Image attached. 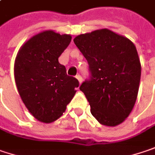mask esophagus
<instances>
[{
    "label": "esophagus",
    "mask_w": 155,
    "mask_h": 155,
    "mask_svg": "<svg viewBox=\"0 0 155 155\" xmlns=\"http://www.w3.org/2000/svg\"><path fill=\"white\" fill-rule=\"evenodd\" d=\"M76 78H77V79L78 80V82H79V84H81L82 80H83V79H82L81 75H79V74H78V75H77V76H76Z\"/></svg>",
    "instance_id": "1"
}]
</instances>
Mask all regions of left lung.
<instances>
[{"instance_id": "obj_1", "label": "left lung", "mask_w": 155, "mask_h": 155, "mask_svg": "<svg viewBox=\"0 0 155 155\" xmlns=\"http://www.w3.org/2000/svg\"><path fill=\"white\" fill-rule=\"evenodd\" d=\"M89 64L90 78L79 89L102 125L115 127L132 112L138 95L141 66L135 45L103 28L74 38Z\"/></svg>"}]
</instances>
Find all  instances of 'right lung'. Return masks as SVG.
Returning <instances> with one entry per match:
<instances>
[{"mask_svg": "<svg viewBox=\"0 0 155 155\" xmlns=\"http://www.w3.org/2000/svg\"><path fill=\"white\" fill-rule=\"evenodd\" d=\"M71 41L70 35L43 31L21 46L15 61V79L21 100L43 123H51L63 115L79 85L58 62Z\"/></svg>", "mask_w": 155, "mask_h": 155, "instance_id": "add662e5", "label": "right lung"}]
</instances>
